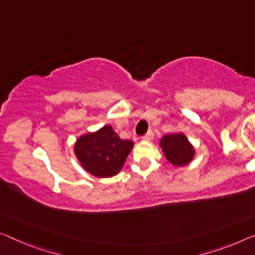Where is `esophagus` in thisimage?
<instances>
[{"mask_svg": "<svg viewBox=\"0 0 255 255\" xmlns=\"http://www.w3.org/2000/svg\"><path fill=\"white\" fill-rule=\"evenodd\" d=\"M152 138H153V132H152L151 130L147 131L146 134L144 135L143 137H142V139H143V140H145V142H151Z\"/></svg>", "mask_w": 255, "mask_h": 255, "instance_id": "obj_1", "label": "esophagus"}]
</instances>
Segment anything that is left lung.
I'll use <instances>...</instances> for the list:
<instances>
[{
	"mask_svg": "<svg viewBox=\"0 0 255 255\" xmlns=\"http://www.w3.org/2000/svg\"><path fill=\"white\" fill-rule=\"evenodd\" d=\"M159 146L161 147L169 164L175 167L189 165L196 155L195 147L183 132L162 136V138L159 140Z\"/></svg>",
	"mask_w": 255,
	"mask_h": 255,
	"instance_id": "8db88e82",
	"label": "left lung"
}]
</instances>
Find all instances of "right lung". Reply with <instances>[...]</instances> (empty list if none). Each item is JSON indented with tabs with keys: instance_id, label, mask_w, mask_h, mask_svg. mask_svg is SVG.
<instances>
[{
	"instance_id": "right-lung-1",
	"label": "right lung",
	"mask_w": 255,
	"mask_h": 255,
	"mask_svg": "<svg viewBox=\"0 0 255 255\" xmlns=\"http://www.w3.org/2000/svg\"><path fill=\"white\" fill-rule=\"evenodd\" d=\"M132 147V140L121 139L112 126L105 125L96 131L79 136L73 151L87 173L105 178L120 173Z\"/></svg>"
}]
</instances>
